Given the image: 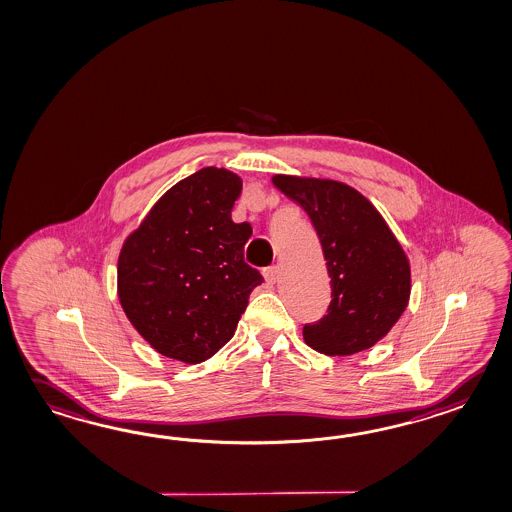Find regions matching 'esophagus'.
<instances>
[{
  "label": "esophagus",
  "mask_w": 512,
  "mask_h": 512,
  "mask_svg": "<svg viewBox=\"0 0 512 512\" xmlns=\"http://www.w3.org/2000/svg\"><path fill=\"white\" fill-rule=\"evenodd\" d=\"M279 273H281L279 266H270V268H266V270L262 272V275H264L266 284H275L279 281Z\"/></svg>",
  "instance_id": "obj_1"
}]
</instances>
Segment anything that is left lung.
<instances>
[{"label": "left lung", "mask_w": 512, "mask_h": 512, "mask_svg": "<svg viewBox=\"0 0 512 512\" xmlns=\"http://www.w3.org/2000/svg\"><path fill=\"white\" fill-rule=\"evenodd\" d=\"M272 183L305 209L327 261L332 301L318 323L305 325V343L327 356L371 349L408 307L406 251L375 205L351 185L292 174H275Z\"/></svg>", "instance_id": "left-lung-1"}]
</instances>
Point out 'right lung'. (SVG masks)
<instances>
[{
	"label": "right lung",
	"mask_w": 512,
	"mask_h": 512,
	"mask_svg": "<svg viewBox=\"0 0 512 512\" xmlns=\"http://www.w3.org/2000/svg\"><path fill=\"white\" fill-rule=\"evenodd\" d=\"M242 178L205 167L172 185L119 253L117 297L148 345L200 364L228 343L262 275L244 262L248 222L231 209Z\"/></svg>",
	"instance_id": "1"
}]
</instances>
